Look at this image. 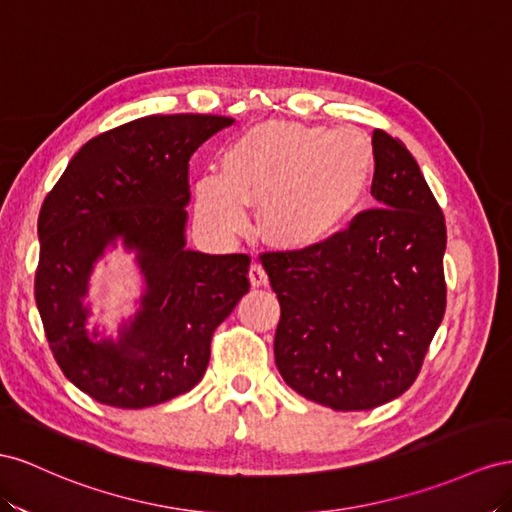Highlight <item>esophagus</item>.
<instances>
[{"instance_id":"34e87169","label":"esophagus","mask_w":512,"mask_h":512,"mask_svg":"<svg viewBox=\"0 0 512 512\" xmlns=\"http://www.w3.org/2000/svg\"><path fill=\"white\" fill-rule=\"evenodd\" d=\"M248 279H251V283L255 287H264L268 283V274H266V268L259 264V261H253L251 264V270H248Z\"/></svg>"}]
</instances>
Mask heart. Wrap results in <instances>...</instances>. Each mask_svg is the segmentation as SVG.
Instances as JSON below:
<instances>
[{
    "label": "heart",
    "mask_w": 512,
    "mask_h": 512,
    "mask_svg": "<svg viewBox=\"0 0 512 512\" xmlns=\"http://www.w3.org/2000/svg\"><path fill=\"white\" fill-rule=\"evenodd\" d=\"M375 171L371 139L358 128L268 122L223 150L221 171L201 173L195 206L223 236L246 225V206L261 203L266 238L309 248L343 231L358 214Z\"/></svg>",
    "instance_id": "b5f03b06"
}]
</instances>
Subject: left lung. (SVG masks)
Here are the masks:
<instances>
[{"label": "left lung", "mask_w": 512, "mask_h": 512, "mask_svg": "<svg viewBox=\"0 0 512 512\" xmlns=\"http://www.w3.org/2000/svg\"><path fill=\"white\" fill-rule=\"evenodd\" d=\"M371 195L337 236L261 253L281 302L274 360L285 384L337 412L397 399L446 311V223L401 139L373 133Z\"/></svg>", "instance_id": "1"}]
</instances>
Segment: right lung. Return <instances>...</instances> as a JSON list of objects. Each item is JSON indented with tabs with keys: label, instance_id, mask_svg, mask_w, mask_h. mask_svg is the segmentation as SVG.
<instances>
[{
	"label": "right lung",
	"instance_id": "add662e5",
	"mask_svg": "<svg viewBox=\"0 0 512 512\" xmlns=\"http://www.w3.org/2000/svg\"><path fill=\"white\" fill-rule=\"evenodd\" d=\"M225 115H148L87 141L38 216L34 296L62 373L98 403L141 410L191 390L210 362L214 330L248 287L246 253L186 251L188 160L231 126ZM118 237L149 283L118 344L84 330L86 279Z\"/></svg>",
	"mask_w": 512,
	"mask_h": 512
}]
</instances>
